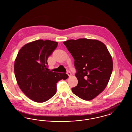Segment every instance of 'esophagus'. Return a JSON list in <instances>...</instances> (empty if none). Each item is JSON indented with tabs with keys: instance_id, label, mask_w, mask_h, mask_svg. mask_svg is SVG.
<instances>
[{
	"instance_id": "34e87169",
	"label": "esophagus",
	"mask_w": 132,
	"mask_h": 132,
	"mask_svg": "<svg viewBox=\"0 0 132 132\" xmlns=\"http://www.w3.org/2000/svg\"><path fill=\"white\" fill-rule=\"evenodd\" d=\"M67 74H68V75L69 76V77L71 76V72L69 71V70H68L67 71Z\"/></svg>"
}]
</instances>
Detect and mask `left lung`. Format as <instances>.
<instances>
[{"instance_id":"obj_1","label":"left lung","mask_w":132,"mask_h":132,"mask_svg":"<svg viewBox=\"0 0 132 132\" xmlns=\"http://www.w3.org/2000/svg\"><path fill=\"white\" fill-rule=\"evenodd\" d=\"M73 57L78 83L72 92L86 101L94 99L106 88L113 70V62L105 45L88 38L63 42Z\"/></svg>"}]
</instances>
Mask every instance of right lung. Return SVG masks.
<instances>
[{
	"label": "right lung",
	"mask_w": 132,
	"mask_h": 132,
	"mask_svg": "<svg viewBox=\"0 0 132 132\" xmlns=\"http://www.w3.org/2000/svg\"><path fill=\"white\" fill-rule=\"evenodd\" d=\"M57 42L38 39L23 46L15 61V75L19 87L31 100L44 102L56 92V83L66 80L65 73L47 69V59L56 48Z\"/></svg>",
	"instance_id": "right-lung-1"
}]
</instances>
